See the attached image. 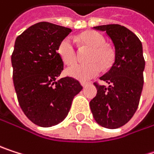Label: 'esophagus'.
<instances>
[{
    "label": "esophagus",
    "instance_id": "esophagus-1",
    "mask_svg": "<svg viewBox=\"0 0 154 154\" xmlns=\"http://www.w3.org/2000/svg\"><path fill=\"white\" fill-rule=\"evenodd\" d=\"M88 84H89L88 82H84V81H83V82H81V85H82V87H83V88H86Z\"/></svg>",
    "mask_w": 154,
    "mask_h": 154
}]
</instances>
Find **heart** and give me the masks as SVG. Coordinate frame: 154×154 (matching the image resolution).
Returning <instances> with one entry per match:
<instances>
[{"instance_id": "b5f03b06", "label": "heart", "mask_w": 154, "mask_h": 154, "mask_svg": "<svg viewBox=\"0 0 154 154\" xmlns=\"http://www.w3.org/2000/svg\"><path fill=\"white\" fill-rule=\"evenodd\" d=\"M79 39L83 46L91 48L87 57L88 63L75 64L66 68V74L78 80L86 81L97 76L101 71V66L103 68L108 67L113 62L114 54L106 45L104 36L97 31L83 32L79 36ZM57 53L65 64L71 65L75 62L78 51L71 37H66L60 41Z\"/></svg>"}]
</instances>
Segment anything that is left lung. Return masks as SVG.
Wrapping results in <instances>:
<instances>
[{
	"instance_id": "1",
	"label": "left lung",
	"mask_w": 154,
	"mask_h": 154,
	"mask_svg": "<svg viewBox=\"0 0 154 154\" xmlns=\"http://www.w3.org/2000/svg\"><path fill=\"white\" fill-rule=\"evenodd\" d=\"M105 31L115 46V60L110 70L100 79L108 87L95 82L97 96L90 108L97 123L108 129H116L130 121L137 110L145 66L143 46L138 37L118 24L94 27Z\"/></svg>"
}]
</instances>
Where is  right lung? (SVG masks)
<instances>
[{
    "instance_id": "right-lung-1",
    "label": "right lung",
    "mask_w": 154,
    "mask_h": 154,
    "mask_svg": "<svg viewBox=\"0 0 154 154\" xmlns=\"http://www.w3.org/2000/svg\"><path fill=\"white\" fill-rule=\"evenodd\" d=\"M71 29L42 21L17 37L11 55L12 79L20 108L35 125L50 127L67 116L83 88L70 76L56 80L63 70L57 47Z\"/></svg>"
}]
</instances>
